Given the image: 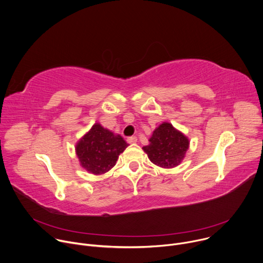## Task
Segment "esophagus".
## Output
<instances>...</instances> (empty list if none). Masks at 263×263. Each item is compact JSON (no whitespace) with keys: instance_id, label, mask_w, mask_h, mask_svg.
I'll return each mask as SVG.
<instances>
[{"instance_id":"34e87169","label":"esophagus","mask_w":263,"mask_h":263,"mask_svg":"<svg viewBox=\"0 0 263 263\" xmlns=\"http://www.w3.org/2000/svg\"><path fill=\"white\" fill-rule=\"evenodd\" d=\"M127 141L129 143H135L137 141V137L136 136H130V137L127 138Z\"/></svg>"}]
</instances>
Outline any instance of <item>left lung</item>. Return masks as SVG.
Here are the masks:
<instances>
[{
	"instance_id": "8db88e82",
	"label": "left lung",
	"mask_w": 263,
	"mask_h": 263,
	"mask_svg": "<svg viewBox=\"0 0 263 263\" xmlns=\"http://www.w3.org/2000/svg\"><path fill=\"white\" fill-rule=\"evenodd\" d=\"M143 151L154 164L173 168L181 163L190 146V140L170 123H163L153 132Z\"/></svg>"
}]
</instances>
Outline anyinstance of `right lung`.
Segmentation results:
<instances>
[{"label":"right lung","instance_id":"obj_1","mask_svg":"<svg viewBox=\"0 0 263 263\" xmlns=\"http://www.w3.org/2000/svg\"><path fill=\"white\" fill-rule=\"evenodd\" d=\"M128 143L121 135L95 124L78 141L76 154L80 165L88 173L102 175L114 167Z\"/></svg>","mask_w":263,"mask_h":263}]
</instances>
